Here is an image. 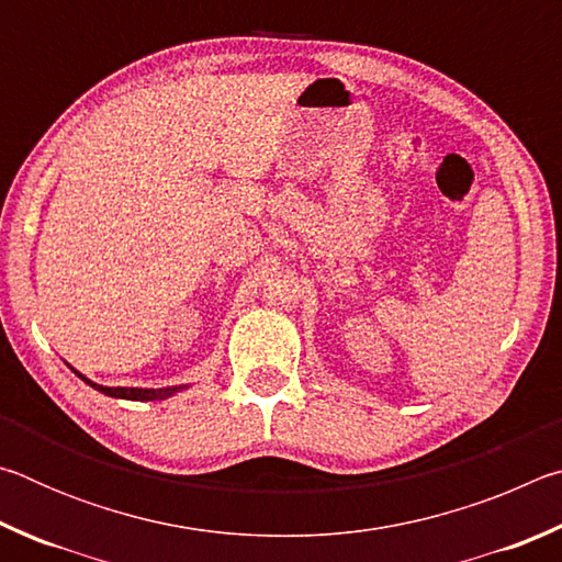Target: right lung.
<instances>
[{
	"label": "right lung",
	"mask_w": 562,
	"mask_h": 562,
	"mask_svg": "<svg viewBox=\"0 0 562 562\" xmlns=\"http://www.w3.org/2000/svg\"><path fill=\"white\" fill-rule=\"evenodd\" d=\"M71 372L83 379L89 386L97 389V392L106 394V396H113V398H128V402H158V398H168L173 396L178 392H183V389H188V384H178V386H160V389H144V386H103V384H97L91 382L89 376H83L81 372H76V369L71 367Z\"/></svg>",
	"instance_id": "add662e5"
}]
</instances>
